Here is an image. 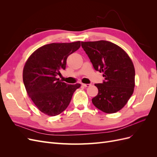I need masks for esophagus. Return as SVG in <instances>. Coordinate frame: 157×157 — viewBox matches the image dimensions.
<instances>
[{
  "label": "esophagus",
  "mask_w": 157,
  "mask_h": 157,
  "mask_svg": "<svg viewBox=\"0 0 157 157\" xmlns=\"http://www.w3.org/2000/svg\"><path fill=\"white\" fill-rule=\"evenodd\" d=\"M82 85L84 87H90V86H91V84H82Z\"/></svg>",
  "instance_id": "obj_1"
}]
</instances>
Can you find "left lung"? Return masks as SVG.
I'll return each instance as SVG.
<instances>
[{
    "instance_id": "obj_1",
    "label": "left lung",
    "mask_w": 157,
    "mask_h": 157,
    "mask_svg": "<svg viewBox=\"0 0 157 157\" xmlns=\"http://www.w3.org/2000/svg\"><path fill=\"white\" fill-rule=\"evenodd\" d=\"M94 69L103 73L105 80L95 84L98 94L92 98L95 107L105 113H115L127 103L135 87V69L126 52L106 40L81 42Z\"/></svg>"
}]
</instances>
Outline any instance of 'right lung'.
I'll return each instance as SVG.
<instances>
[{
	"label": "right lung",
	"instance_id": "1",
	"mask_svg": "<svg viewBox=\"0 0 157 157\" xmlns=\"http://www.w3.org/2000/svg\"><path fill=\"white\" fill-rule=\"evenodd\" d=\"M80 42L51 43L40 47L29 57L23 70L28 96L39 110L54 117L65 111L80 84H68L57 78L65 69L67 57L77 51Z\"/></svg>",
	"mask_w": 157,
	"mask_h": 157
}]
</instances>
